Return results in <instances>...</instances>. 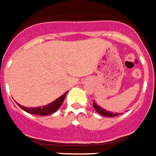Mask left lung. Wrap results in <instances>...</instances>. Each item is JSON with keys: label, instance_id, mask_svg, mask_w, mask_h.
I'll return each mask as SVG.
<instances>
[{"label": "left lung", "instance_id": "1", "mask_svg": "<svg viewBox=\"0 0 156 156\" xmlns=\"http://www.w3.org/2000/svg\"><path fill=\"white\" fill-rule=\"evenodd\" d=\"M93 107L94 109L97 110L100 115H103V116H105V117H115V116H118V115H121V114H118V113L110 112V111H108V110L106 111V110H104L101 107L98 106L97 103H95V101L93 102Z\"/></svg>", "mask_w": 156, "mask_h": 156}]
</instances>
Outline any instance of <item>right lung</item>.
I'll return each mask as SVG.
<instances>
[{"label": "right lung", "instance_id": "obj_1", "mask_svg": "<svg viewBox=\"0 0 156 156\" xmlns=\"http://www.w3.org/2000/svg\"><path fill=\"white\" fill-rule=\"evenodd\" d=\"M67 94V91L65 92L64 95H62L61 97H59L58 99H56L55 101H54L51 103L46 105H43L41 107H34V108H28V107L23 106L21 105L18 104V105L23 110L26 112L29 113V114H32V115H41V116H46V115H51V114H53L56 110H59V108L61 106L63 101L65 98V96Z\"/></svg>", "mask_w": 156, "mask_h": 156}]
</instances>
